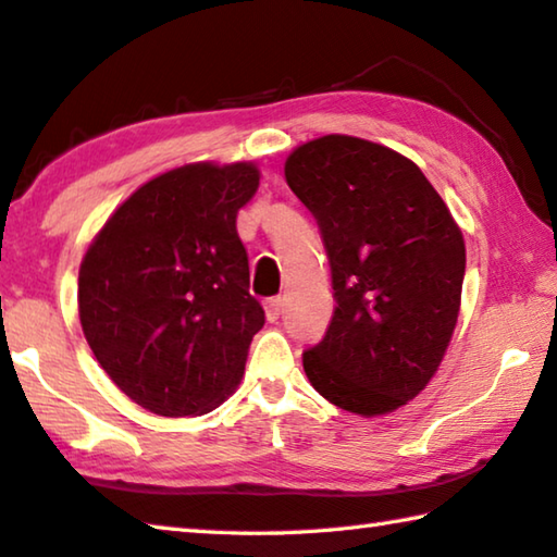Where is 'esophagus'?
I'll use <instances>...</instances> for the list:
<instances>
[{"label": "esophagus", "instance_id": "esophagus-1", "mask_svg": "<svg viewBox=\"0 0 557 557\" xmlns=\"http://www.w3.org/2000/svg\"><path fill=\"white\" fill-rule=\"evenodd\" d=\"M280 313H282V299L280 297L268 299L265 301V317H268V321H277Z\"/></svg>", "mask_w": 557, "mask_h": 557}]
</instances>
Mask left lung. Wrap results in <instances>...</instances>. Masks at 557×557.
<instances>
[{"instance_id":"1","label":"left lung","mask_w":557,"mask_h":557,"mask_svg":"<svg viewBox=\"0 0 557 557\" xmlns=\"http://www.w3.org/2000/svg\"><path fill=\"white\" fill-rule=\"evenodd\" d=\"M289 189L317 219L336 309L305 372L360 417L399 409L436 375L458 323L465 240L417 163L329 134L292 150Z\"/></svg>"}]
</instances>
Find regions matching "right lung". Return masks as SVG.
Instances as JSON below:
<instances>
[{
	"instance_id": "right-lung-1",
	"label": "right lung",
	"mask_w": 557,
	"mask_h": 557,
	"mask_svg": "<svg viewBox=\"0 0 557 557\" xmlns=\"http://www.w3.org/2000/svg\"><path fill=\"white\" fill-rule=\"evenodd\" d=\"M258 185L252 163L168 170L140 185L85 252V338L111 382L158 417H201L244 377L265 311L248 292L236 216Z\"/></svg>"
}]
</instances>
